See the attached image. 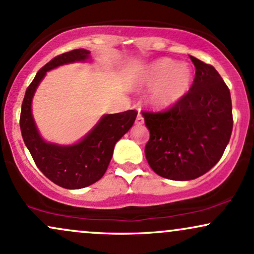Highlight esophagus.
<instances>
[{
    "mask_svg": "<svg viewBox=\"0 0 254 254\" xmlns=\"http://www.w3.org/2000/svg\"><path fill=\"white\" fill-rule=\"evenodd\" d=\"M143 123H144V119H143V117H142L141 113H138V115H137V117H136V124L137 125H142Z\"/></svg>",
    "mask_w": 254,
    "mask_h": 254,
    "instance_id": "obj_1",
    "label": "esophagus"
}]
</instances>
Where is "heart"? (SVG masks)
Instances as JSON below:
<instances>
[{"label":"heart","instance_id":"1","mask_svg":"<svg viewBox=\"0 0 254 254\" xmlns=\"http://www.w3.org/2000/svg\"><path fill=\"white\" fill-rule=\"evenodd\" d=\"M193 72L188 63H178L171 58H159L147 64L137 75L138 87H151L148 101L157 110L176 106L190 92Z\"/></svg>","mask_w":254,"mask_h":254}]
</instances>
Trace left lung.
<instances>
[{
    "mask_svg": "<svg viewBox=\"0 0 254 254\" xmlns=\"http://www.w3.org/2000/svg\"><path fill=\"white\" fill-rule=\"evenodd\" d=\"M196 76L190 92L166 112H143L150 132L144 153L151 170L171 180H192L222 156L233 130L228 87L212 65L190 56Z\"/></svg>",
    "mask_w": 254,
    "mask_h": 254,
    "instance_id": "obj_1",
    "label": "left lung"
}]
</instances>
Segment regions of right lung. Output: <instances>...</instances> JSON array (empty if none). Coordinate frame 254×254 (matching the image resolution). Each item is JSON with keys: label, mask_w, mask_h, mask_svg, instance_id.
I'll list each match as a JSON object with an SVG mask.
<instances>
[{"label": "right lung", "mask_w": 254, "mask_h": 254, "mask_svg": "<svg viewBox=\"0 0 254 254\" xmlns=\"http://www.w3.org/2000/svg\"><path fill=\"white\" fill-rule=\"evenodd\" d=\"M90 52L76 49L51 60L37 72L26 89L20 116L24 142L37 167L61 188L77 190L101 179L109 167L115 145L135 123V110L104 115L87 135L74 144H58L43 138L32 113V100L46 72L71 63L90 62Z\"/></svg>", "instance_id": "add662e5"}]
</instances>
